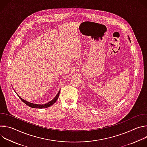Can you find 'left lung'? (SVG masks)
I'll return each instance as SVG.
<instances>
[{
	"mask_svg": "<svg viewBox=\"0 0 147 147\" xmlns=\"http://www.w3.org/2000/svg\"><path fill=\"white\" fill-rule=\"evenodd\" d=\"M129 39H130V38H129Z\"/></svg>",
	"mask_w": 147,
	"mask_h": 147,
	"instance_id": "left-lung-1",
	"label": "left lung"
}]
</instances>
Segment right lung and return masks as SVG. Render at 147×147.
Masks as SVG:
<instances>
[{"label":"right lung","mask_w":147,"mask_h":147,"mask_svg":"<svg viewBox=\"0 0 147 147\" xmlns=\"http://www.w3.org/2000/svg\"><path fill=\"white\" fill-rule=\"evenodd\" d=\"M59 93H60V91L59 92L57 93V94L56 95V96L51 100L49 102L46 103V104H43V105H38V104H34V103H30V102H28L27 101L24 100L23 98H22L21 97L19 96V95H18L20 99L22 100L25 104H26L27 105H28V107H31V108H38V109H42V108H48V107H49L51 106H52L53 104H54L55 103V102L57 100L58 97H59Z\"/></svg>","instance_id":"1"}]
</instances>
